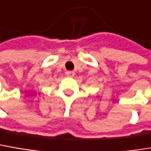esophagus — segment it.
Returning a JSON list of instances; mask_svg holds the SVG:
<instances>
[{
  "label": "esophagus",
  "instance_id": "34e87169",
  "mask_svg": "<svg viewBox=\"0 0 151 151\" xmlns=\"http://www.w3.org/2000/svg\"><path fill=\"white\" fill-rule=\"evenodd\" d=\"M65 74H66L67 77H73V76H74V73L72 72V71H67V72L65 73Z\"/></svg>",
  "mask_w": 151,
  "mask_h": 151
}]
</instances>
